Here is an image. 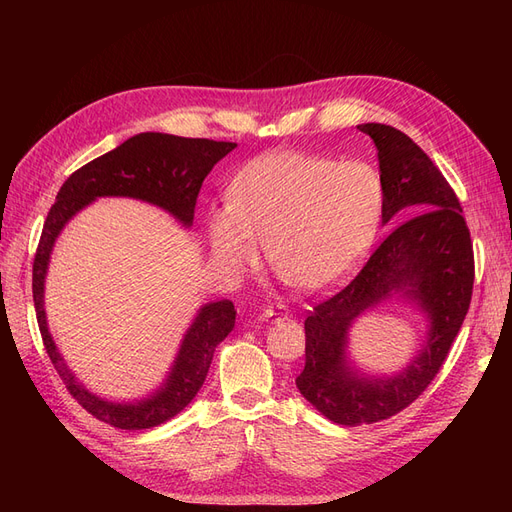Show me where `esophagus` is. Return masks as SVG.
I'll return each mask as SVG.
<instances>
[{
	"label": "esophagus",
	"mask_w": 512,
	"mask_h": 512,
	"mask_svg": "<svg viewBox=\"0 0 512 512\" xmlns=\"http://www.w3.org/2000/svg\"><path fill=\"white\" fill-rule=\"evenodd\" d=\"M267 320H277V318H284L288 316V309H284V305H277V307H267L265 312H262Z\"/></svg>",
	"instance_id": "34e87169"
}]
</instances>
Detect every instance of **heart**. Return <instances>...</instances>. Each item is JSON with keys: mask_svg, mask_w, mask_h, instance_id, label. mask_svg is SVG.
Returning a JSON list of instances; mask_svg holds the SVG:
<instances>
[{"mask_svg": "<svg viewBox=\"0 0 512 512\" xmlns=\"http://www.w3.org/2000/svg\"><path fill=\"white\" fill-rule=\"evenodd\" d=\"M384 209L378 170L305 151H271L230 181V200L207 215L218 267L237 277L252 269L267 239L275 273L290 286L320 292L359 265Z\"/></svg>", "mask_w": 512, "mask_h": 512, "instance_id": "heart-1", "label": "heart"}]
</instances>
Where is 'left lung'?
<instances>
[{"mask_svg": "<svg viewBox=\"0 0 512 512\" xmlns=\"http://www.w3.org/2000/svg\"><path fill=\"white\" fill-rule=\"evenodd\" d=\"M374 138L384 183L382 222L395 226L365 267L305 318L301 395L329 421L346 427L391 418L438 376L466 318L474 286V250L455 190L408 134L384 123L356 126ZM401 291L432 320L422 354L399 377L361 379L345 363V333L365 308Z\"/></svg>", "mask_w": 512, "mask_h": 512, "instance_id": "8db88e82", "label": "left lung"}]
</instances>
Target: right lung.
I'll use <instances>...</instances> for the list:
<instances>
[{"label":"right lung","mask_w":512,"mask_h":512,"mask_svg":"<svg viewBox=\"0 0 512 512\" xmlns=\"http://www.w3.org/2000/svg\"><path fill=\"white\" fill-rule=\"evenodd\" d=\"M237 143L209 141V138H183L162 132H143L128 138L117 149L91 160L66 179L57 192L55 205L44 220L38 250L34 256V305L46 354L66 384L70 395L98 421L117 429H149L179 414L203 386L215 346L235 327L232 301H215L200 309L185 335L173 371L156 395L138 404H111L89 393L76 382L72 371L57 352L44 316V275L49 267L53 243L61 228L76 211L87 207L98 196H130L147 200L173 213L190 226L200 188L211 168Z\"/></svg>","instance_id":"right-lung-1"}]
</instances>
